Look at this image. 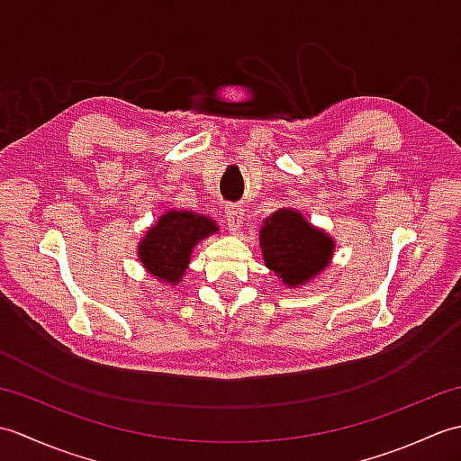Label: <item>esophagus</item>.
Here are the masks:
<instances>
[{
  "instance_id": "obj_1",
  "label": "esophagus",
  "mask_w": 461,
  "mask_h": 461,
  "mask_svg": "<svg viewBox=\"0 0 461 461\" xmlns=\"http://www.w3.org/2000/svg\"><path fill=\"white\" fill-rule=\"evenodd\" d=\"M243 215H246V210H243L241 205H228V208H225V225H228L230 231L236 233L241 228Z\"/></svg>"
}]
</instances>
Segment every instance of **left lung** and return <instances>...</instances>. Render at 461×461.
<instances>
[{
	"label": "left lung",
	"mask_w": 461,
	"mask_h": 461,
	"mask_svg": "<svg viewBox=\"0 0 461 461\" xmlns=\"http://www.w3.org/2000/svg\"><path fill=\"white\" fill-rule=\"evenodd\" d=\"M259 248L266 266L289 289L317 279L335 256V240L295 208H279L263 220Z\"/></svg>",
	"instance_id": "obj_1"
}]
</instances>
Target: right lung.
<instances>
[{
  "mask_svg": "<svg viewBox=\"0 0 461 461\" xmlns=\"http://www.w3.org/2000/svg\"><path fill=\"white\" fill-rule=\"evenodd\" d=\"M220 231L210 215L190 210H166L139 241L136 256L144 271L168 287H178L200 241Z\"/></svg>",
  "mask_w": 461,
  "mask_h": 461,
  "instance_id": "add662e5",
  "label": "right lung"
}]
</instances>
